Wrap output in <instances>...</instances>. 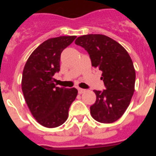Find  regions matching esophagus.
I'll return each instance as SVG.
<instances>
[{"label": "esophagus", "mask_w": 156, "mask_h": 156, "mask_svg": "<svg viewBox=\"0 0 156 156\" xmlns=\"http://www.w3.org/2000/svg\"><path fill=\"white\" fill-rule=\"evenodd\" d=\"M78 93H79V94H83V93H84L86 91L85 89H82V88H78Z\"/></svg>", "instance_id": "esophagus-1"}]
</instances>
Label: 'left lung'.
Masks as SVG:
<instances>
[{"label": "left lung", "instance_id": "8db88e82", "mask_svg": "<svg viewBox=\"0 0 156 156\" xmlns=\"http://www.w3.org/2000/svg\"><path fill=\"white\" fill-rule=\"evenodd\" d=\"M75 44L83 47L92 66L103 72L100 78L106 89L94 90L96 100L90 107L91 116L101 123L117 121L134 92L135 69L130 56L119 43L104 35H82L76 39Z\"/></svg>", "mask_w": 156, "mask_h": 156}]
</instances>
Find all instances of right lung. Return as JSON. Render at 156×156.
Wrapping results in <instances>:
<instances>
[{"mask_svg":"<svg viewBox=\"0 0 156 156\" xmlns=\"http://www.w3.org/2000/svg\"><path fill=\"white\" fill-rule=\"evenodd\" d=\"M76 36H59L42 43L30 54L23 72L22 90L35 120L55 128L65 122L78 95L76 88L56 87L53 76L60 71L61 54Z\"/></svg>","mask_w":156,"mask_h":156,"instance_id":"1","label":"right lung"}]
</instances>
